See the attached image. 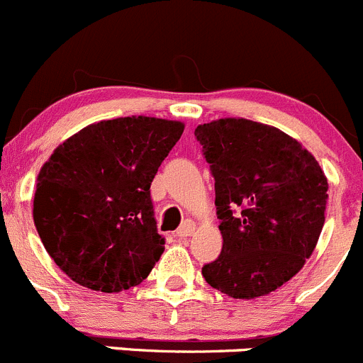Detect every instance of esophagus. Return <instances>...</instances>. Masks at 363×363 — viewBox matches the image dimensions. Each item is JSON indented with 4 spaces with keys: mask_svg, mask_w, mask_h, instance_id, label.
<instances>
[{
    "mask_svg": "<svg viewBox=\"0 0 363 363\" xmlns=\"http://www.w3.org/2000/svg\"><path fill=\"white\" fill-rule=\"evenodd\" d=\"M194 229H196V225H194L192 222H185V224H183L180 229H177L174 236H177V238H186V236L192 235Z\"/></svg>",
    "mask_w": 363,
    "mask_h": 363,
    "instance_id": "1",
    "label": "esophagus"
}]
</instances>
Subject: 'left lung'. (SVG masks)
I'll list each match as a JSON object with an SVG mask.
<instances>
[{
  "instance_id": "left-lung-1",
  "label": "left lung",
  "mask_w": 363,
  "mask_h": 363,
  "mask_svg": "<svg viewBox=\"0 0 363 363\" xmlns=\"http://www.w3.org/2000/svg\"><path fill=\"white\" fill-rule=\"evenodd\" d=\"M194 135L215 180L224 240L201 270L204 281L231 298L268 295L302 270L318 243L325 173L298 141L257 121L225 118Z\"/></svg>"
}]
</instances>
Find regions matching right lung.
I'll return each instance as SVG.
<instances>
[{
	"label": "right lung",
	"mask_w": 363,
	"mask_h": 363,
	"mask_svg": "<svg viewBox=\"0 0 363 363\" xmlns=\"http://www.w3.org/2000/svg\"><path fill=\"white\" fill-rule=\"evenodd\" d=\"M182 134L180 121L116 118L82 128L44 164L33 220L72 281L118 293L148 277L166 245L150 186Z\"/></svg>",
	"instance_id": "right-lung-1"
}]
</instances>
